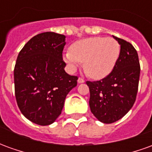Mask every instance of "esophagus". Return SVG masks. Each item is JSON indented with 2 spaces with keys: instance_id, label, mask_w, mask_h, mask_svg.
<instances>
[{
  "instance_id": "34e87169",
  "label": "esophagus",
  "mask_w": 152,
  "mask_h": 152,
  "mask_svg": "<svg viewBox=\"0 0 152 152\" xmlns=\"http://www.w3.org/2000/svg\"><path fill=\"white\" fill-rule=\"evenodd\" d=\"M78 83H84L85 82V80L83 79L82 77H79V79H78Z\"/></svg>"
}]
</instances>
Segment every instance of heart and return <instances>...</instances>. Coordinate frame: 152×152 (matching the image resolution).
Listing matches in <instances>:
<instances>
[{
	"instance_id": "obj_1",
	"label": "heart",
	"mask_w": 152,
	"mask_h": 152,
	"mask_svg": "<svg viewBox=\"0 0 152 152\" xmlns=\"http://www.w3.org/2000/svg\"><path fill=\"white\" fill-rule=\"evenodd\" d=\"M121 47L112 37H90L76 41L70 51L64 54V59L71 67L84 63L86 74L94 79H102L114 69Z\"/></svg>"
}]
</instances>
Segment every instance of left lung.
I'll use <instances>...</instances> for the list:
<instances>
[{"label":"left lung","mask_w":152,"mask_h":152,"mask_svg":"<svg viewBox=\"0 0 152 152\" xmlns=\"http://www.w3.org/2000/svg\"><path fill=\"white\" fill-rule=\"evenodd\" d=\"M113 37L121 45L120 56L108 76L96 81H86L94 115L105 124H112L126 115L135 102L140 76L137 50L129 42Z\"/></svg>","instance_id":"left-lung-1"}]
</instances>
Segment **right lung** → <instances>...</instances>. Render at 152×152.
Here are the masks:
<instances>
[{"label":"right lung","instance_id":"add662e5","mask_svg":"<svg viewBox=\"0 0 152 152\" xmlns=\"http://www.w3.org/2000/svg\"><path fill=\"white\" fill-rule=\"evenodd\" d=\"M65 36L46 31L29 40L18 53L14 70L15 93L22 114L39 125L53 123L78 77L65 72Z\"/></svg>","mask_w":152,"mask_h":152}]
</instances>
